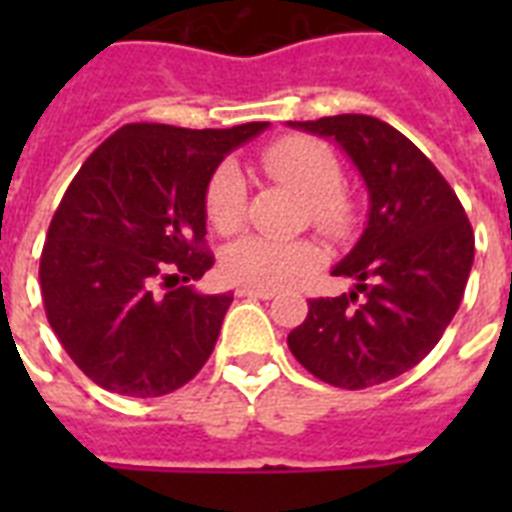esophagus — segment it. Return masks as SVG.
Segmentation results:
<instances>
[{
  "label": "esophagus",
  "instance_id": "esophagus-1",
  "mask_svg": "<svg viewBox=\"0 0 512 512\" xmlns=\"http://www.w3.org/2000/svg\"><path fill=\"white\" fill-rule=\"evenodd\" d=\"M239 297H260V300H271L276 297V289H257V287H239L236 289Z\"/></svg>",
  "mask_w": 512,
  "mask_h": 512
}]
</instances>
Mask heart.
Listing matches in <instances>:
<instances>
[{"mask_svg": "<svg viewBox=\"0 0 512 512\" xmlns=\"http://www.w3.org/2000/svg\"><path fill=\"white\" fill-rule=\"evenodd\" d=\"M263 167L281 183L292 185L305 201L311 220L329 233H342L353 220V204L342 188V167L332 148L313 138H281L263 151ZM247 209V183L233 162L220 164L204 191V215L220 233L236 231ZM319 249L311 241L244 236L228 244L220 257L225 279L241 287L281 289L311 273Z\"/></svg>", "mask_w": 512, "mask_h": 512, "instance_id": "obj_1", "label": "heart"}]
</instances>
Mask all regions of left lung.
Returning a JSON list of instances; mask_svg holds the SVG:
<instances>
[{
    "label": "left lung",
    "mask_w": 512,
    "mask_h": 512,
    "mask_svg": "<svg viewBox=\"0 0 512 512\" xmlns=\"http://www.w3.org/2000/svg\"><path fill=\"white\" fill-rule=\"evenodd\" d=\"M287 124L335 140L369 191L364 233L332 268L356 284L348 295L308 300L287 345L313 377L372 388L436 348L465 295L473 228L452 185L396 127L364 114Z\"/></svg>",
    "instance_id": "1"
}]
</instances>
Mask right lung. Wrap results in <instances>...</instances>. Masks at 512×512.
Listing matches in <instances>:
<instances>
[{
	"label": "right lung",
	"instance_id": "add662e5",
	"mask_svg": "<svg viewBox=\"0 0 512 512\" xmlns=\"http://www.w3.org/2000/svg\"><path fill=\"white\" fill-rule=\"evenodd\" d=\"M268 127L124 124L100 143L52 215L39 284L47 321L79 369L111 393L154 398L207 364L225 295H201L204 191L225 154Z\"/></svg>",
	"mask_w": 512,
	"mask_h": 512
}]
</instances>
